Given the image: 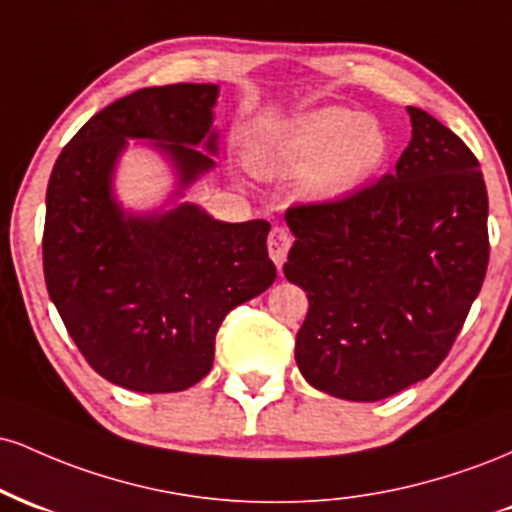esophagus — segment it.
Instances as JSON below:
<instances>
[{"label":"esophagus","instance_id":"obj_1","mask_svg":"<svg viewBox=\"0 0 512 512\" xmlns=\"http://www.w3.org/2000/svg\"><path fill=\"white\" fill-rule=\"evenodd\" d=\"M291 243H293V238L286 228H281V226L272 228V233H269V238H267V248H269V257H272L276 267H281V264L286 262V255H289Z\"/></svg>","mask_w":512,"mask_h":512}]
</instances>
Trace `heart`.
Here are the masks:
<instances>
[{"label": "heart", "instance_id": "b5f03b06", "mask_svg": "<svg viewBox=\"0 0 512 512\" xmlns=\"http://www.w3.org/2000/svg\"><path fill=\"white\" fill-rule=\"evenodd\" d=\"M387 156V134L373 115L349 108L313 110L293 120L262 146V163L276 173H308L315 195L337 197L378 173Z\"/></svg>", "mask_w": 512, "mask_h": 512}]
</instances>
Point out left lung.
Here are the masks:
<instances>
[{
    "label": "left lung",
    "mask_w": 512,
    "mask_h": 512,
    "mask_svg": "<svg viewBox=\"0 0 512 512\" xmlns=\"http://www.w3.org/2000/svg\"><path fill=\"white\" fill-rule=\"evenodd\" d=\"M395 173L330 202L293 204L284 264L308 293L296 363L317 390L378 402L450 354L489 267L477 156L426 110Z\"/></svg>",
    "instance_id": "left-lung-1"
}]
</instances>
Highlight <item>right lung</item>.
Wrapping results in <instances>:
<instances>
[{
    "instance_id": "1",
    "label": "right lung",
    "mask_w": 512,
    "mask_h": 512,
    "mask_svg": "<svg viewBox=\"0 0 512 512\" xmlns=\"http://www.w3.org/2000/svg\"><path fill=\"white\" fill-rule=\"evenodd\" d=\"M219 86L139 88L96 113L62 149L48 182V293L88 366L134 392H180L214 366L223 317L276 279L269 223H223L197 204L132 216L113 197L127 139L156 142L187 187L214 168Z\"/></svg>"
}]
</instances>
